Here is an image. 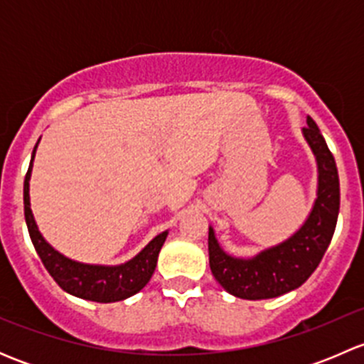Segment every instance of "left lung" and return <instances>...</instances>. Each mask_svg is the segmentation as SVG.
<instances>
[{
  "instance_id": "1",
  "label": "left lung",
  "mask_w": 364,
  "mask_h": 364,
  "mask_svg": "<svg viewBox=\"0 0 364 364\" xmlns=\"http://www.w3.org/2000/svg\"><path fill=\"white\" fill-rule=\"evenodd\" d=\"M306 124L303 137L317 164V197L299 229L255 255L236 257L223 250L209 225V267L229 294L252 301L287 294L310 278L331 243L340 211L338 171L317 123L308 116Z\"/></svg>"
}]
</instances>
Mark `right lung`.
Returning a JSON list of instances; mask_svg holds the SVG:
<instances>
[{"instance_id":"1","label":"right lung","mask_w":364,"mask_h":364,"mask_svg":"<svg viewBox=\"0 0 364 364\" xmlns=\"http://www.w3.org/2000/svg\"><path fill=\"white\" fill-rule=\"evenodd\" d=\"M38 142L33 149L28 174H26L24 179V216L33 247H35L36 253L42 259L46 269L49 271L50 277L56 280V284L65 292L80 297V299L95 301V303H116V301H123L127 297L137 294L139 291L146 287V284L151 280L153 273H155L159 253L164 247L165 240H167L168 230H164L159 236L153 237L130 260L123 264H116V266L84 264L58 252L53 245L47 243L46 237L38 230V225H36L35 216H33L31 211V200H29V179H31L33 160H35Z\"/></svg>"}]
</instances>
